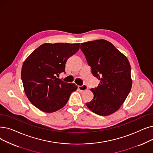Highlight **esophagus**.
Listing matches in <instances>:
<instances>
[{
  "label": "esophagus",
  "instance_id": "esophagus-1",
  "mask_svg": "<svg viewBox=\"0 0 153 153\" xmlns=\"http://www.w3.org/2000/svg\"><path fill=\"white\" fill-rule=\"evenodd\" d=\"M87 89H88V86L85 85V84H84L82 85H79L78 86V89L79 91H84L85 90H87Z\"/></svg>",
  "mask_w": 153,
  "mask_h": 153
}]
</instances>
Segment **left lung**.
<instances>
[{
    "instance_id": "8db88e82",
    "label": "left lung",
    "mask_w": 153,
    "mask_h": 153,
    "mask_svg": "<svg viewBox=\"0 0 153 153\" xmlns=\"http://www.w3.org/2000/svg\"><path fill=\"white\" fill-rule=\"evenodd\" d=\"M80 48L92 75L101 81L97 88L91 89L94 97L86 105L100 116L114 113L124 103L132 87L128 58L104 39L81 43Z\"/></svg>"
}]
</instances>
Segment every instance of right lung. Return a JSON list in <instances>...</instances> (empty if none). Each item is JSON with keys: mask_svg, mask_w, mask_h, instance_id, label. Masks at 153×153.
I'll list each match as a JSON object with an SVG mask.
<instances>
[{"mask_svg": "<svg viewBox=\"0 0 153 153\" xmlns=\"http://www.w3.org/2000/svg\"><path fill=\"white\" fill-rule=\"evenodd\" d=\"M79 44L45 43L33 51L23 63L21 79L29 100L42 112L62 108L77 86L57 78L65 72L68 59L79 51Z\"/></svg>", "mask_w": 153, "mask_h": 153, "instance_id": "right-lung-1", "label": "right lung"}]
</instances>
